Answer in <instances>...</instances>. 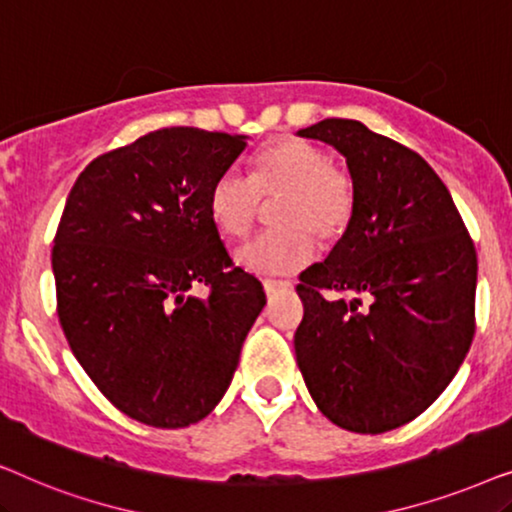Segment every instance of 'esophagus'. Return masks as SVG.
<instances>
[{
    "label": "esophagus",
    "instance_id": "obj_1",
    "mask_svg": "<svg viewBox=\"0 0 512 512\" xmlns=\"http://www.w3.org/2000/svg\"><path fill=\"white\" fill-rule=\"evenodd\" d=\"M265 293H272L277 289H291V282H279V279H263Z\"/></svg>",
    "mask_w": 512,
    "mask_h": 512
}]
</instances>
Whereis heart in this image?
Instances as JSON below:
<instances>
[{"label": "heart", "mask_w": 512, "mask_h": 512, "mask_svg": "<svg viewBox=\"0 0 512 512\" xmlns=\"http://www.w3.org/2000/svg\"><path fill=\"white\" fill-rule=\"evenodd\" d=\"M263 198H279V228L237 247L235 261L263 275H291L317 254V242L333 244L347 233L356 212V181L347 167L305 139H279L258 153L254 177L226 170L209 188V214L223 235L240 237L261 212Z\"/></svg>", "instance_id": "obj_1"}]
</instances>
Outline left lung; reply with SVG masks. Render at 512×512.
<instances>
[{"instance_id":"obj_1","label":"left lung","mask_w":512,"mask_h":512,"mask_svg":"<svg viewBox=\"0 0 512 512\" xmlns=\"http://www.w3.org/2000/svg\"><path fill=\"white\" fill-rule=\"evenodd\" d=\"M298 135L335 146L356 181L347 233L296 286L298 368L333 424L398 429L443 394L473 342V240L447 186L408 146L349 118Z\"/></svg>"}]
</instances>
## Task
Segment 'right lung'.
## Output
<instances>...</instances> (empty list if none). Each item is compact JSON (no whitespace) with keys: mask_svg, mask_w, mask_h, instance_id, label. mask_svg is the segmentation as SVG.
<instances>
[{"mask_svg":"<svg viewBox=\"0 0 512 512\" xmlns=\"http://www.w3.org/2000/svg\"><path fill=\"white\" fill-rule=\"evenodd\" d=\"M244 149L228 132H149L79 174L55 233L58 317L76 361L114 408L156 429L216 408L265 305L209 214V188Z\"/></svg>","mask_w":512,"mask_h":512,"instance_id":"right-lung-1","label":"right lung"}]
</instances>
